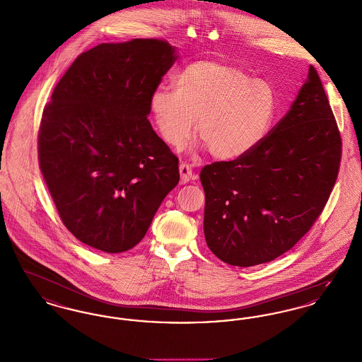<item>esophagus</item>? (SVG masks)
<instances>
[{"instance_id":"1","label":"esophagus","mask_w":362,"mask_h":362,"mask_svg":"<svg viewBox=\"0 0 362 362\" xmlns=\"http://www.w3.org/2000/svg\"><path fill=\"white\" fill-rule=\"evenodd\" d=\"M179 173H180V183L182 185H186V183H189V180L197 179V175L192 171V165L187 163H182L179 165Z\"/></svg>"}]
</instances>
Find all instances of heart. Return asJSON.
<instances>
[{
	"label": "heart",
	"mask_w": 362,
	"mask_h": 362,
	"mask_svg": "<svg viewBox=\"0 0 362 362\" xmlns=\"http://www.w3.org/2000/svg\"><path fill=\"white\" fill-rule=\"evenodd\" d=\"M151 114L163 139L180 148L195 133L207 153L224 161L254 152L276 121V89L239 66L199 59L175 78V90L157 88Z\"/></svg>",
	"instance_id": "b5f03b06"
}]
</instances>
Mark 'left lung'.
I'll return each mask as SVG.
<instances>
[{
	"label": "left lung",
	"instance_id": "8db88e82",
	"mask_svg": "<svg viewBox=\"0 0 362 362\" xmlns=\"http://www.w3.org/2000/svg\"><path fill=\"white\" fill-rule=\"evenodd\" d=\"M342 139L320 77L310 66L288 114L250 155L201 171L204 232L225 263L250 267L289 251L327 204Z\"/></svg>",
	"mask_w": 362,
	"mask_h": 362
}]
</instances>
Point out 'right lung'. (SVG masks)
<instances>
[{
	"mask_svg": "<svg viewBox=\"0 0 362 362\" xmlns=\"http://www.w3.org/2000/svg\"><path fill=\"white\" fill-rule=\"evenodd\" d=\"M176 58L161 39L102 43L76 58L43 110L40 171L62 223L89 247L137 245L179 183V160L148 121Z\"/></svg>",
	"mask_w": 362,
	"mask_h": 362,
	"instance_id": "obj_1",
	"label": "right lung"
}]
</instances>
